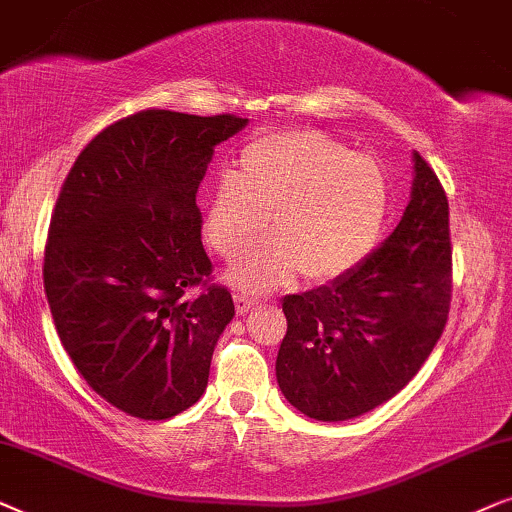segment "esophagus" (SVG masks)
Returning a JSON list of instances; mask_svg holds the SVG:
<instances>
[{
  "label": "esophagus",
  "instance_id": "34e87169",
  "mask_svg": "<svg viewBox=\"0 0 512 512\" xmlns=\"http://www.w3.org/2000/svg\"><path fill=\"white\" fill-rule=\"evenodd\" d=\"M234 302H236V313H238V316H245V313H248L252 306L257 304V299L243 295V292H236Z\"/></svg>",
  "mask_w": 512,
  "mask_h": 512
}]
</instances>
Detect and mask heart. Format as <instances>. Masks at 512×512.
I'll return each mask as SVG.
<instances>
[{"instance_id":"obj_1","label":"heart","mask_w":512,"mask_h":512,"mask_svg":"<svg viewBox=\"0 0 512 512\" xmlns=\"http://www.w3.org/2000/svg\"><path fill=\"white\" fill-rule=\"evenodd\" d=\"M391 187L372 156L353 154L320 131H276L241 149L234 173L222 175L203 213V236L224 260L238 288L262 292L288 283L349 274L372 250L384 227Z\"/></svg>"}]
</instances>
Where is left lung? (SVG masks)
<instances>
[{"mask_svg": "<svg viewBox=\"0 0 512 512\" xmlns=\"http://www.w3.org/2000/svg\"><path fill=\"white\" fill-rule=\"evenodd\" d=\"M449 302V203L414 152L412 199L391 236L349 274L283 299L278 386L316 421L360 417L410 384L445 330Z\"/></svg>", "mask_w": 512, "mask_h": 512, "instance_id": "8db88e82", "label": "left lung"}]
</instances>
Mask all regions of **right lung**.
I'll use <instances>...</instances> for the list:
<instances>
[{
	"label": "right lung",
	"instance_id": "obj_1",
	"mask_svg": "<svg viewBox=\"0 0 512 512\" xmlns=\"http://www.w3.org/2000/svg\"><path fill=\"white\" fill-rule=\"evenodd\" d=\"M245 124L142 109L95 135L60 189L44 252L53 323L86 384L131 417H175L208 386L234 299L208 283L196 192Z\"/></svg>",
	"mask_w": 512,
	"mask_h": 512
}]
</instances>
